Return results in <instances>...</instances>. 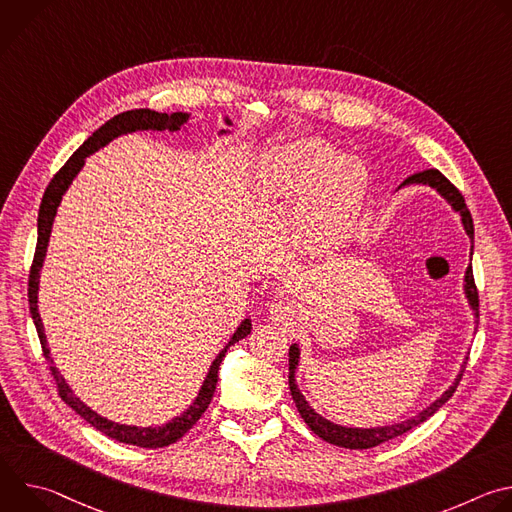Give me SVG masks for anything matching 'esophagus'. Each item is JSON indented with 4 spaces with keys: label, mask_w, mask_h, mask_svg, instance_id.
I'll use <instances>...</instances> for the list:
<instances>
[{
    "label": "esophagus",
    "mask_w": 512,
    "mask_h": 512,
    "mask_svg": "<svg viewBox=\"0 0 512 512\" xmlns=\"http://www.w3.org/2000/svg\"><path fill=\"white\" fill-rule=\"evenodd\" d=\"M294 316H296V306H294V302H289V300H277V302L271 304V318H273L275 322L287 324Z\"/></svg>",
    "instance_id": "obj_1"
}]
</instances>
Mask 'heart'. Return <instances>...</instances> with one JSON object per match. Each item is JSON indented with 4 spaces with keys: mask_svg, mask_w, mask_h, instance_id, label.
Instances as JSON below:
<instances>
[{
    "mask_svg": "<svg viewBox=\"0 0 512 512\" xmlns=\"http://www.w3.org/2000/svg\"><path fill=\"white\" fill-rule=\"evenodd\" d=\"M261 186L271 194L306 192V227L318 239L340 237L369 186L364 164L336 156L322 139H302L275 150L261 168Z\"/></svg>",
    "mask_w": 512,
    "mask_h": 512,
    "instance_id": "obj_1",
    "label": "heart"
}]
</instances>
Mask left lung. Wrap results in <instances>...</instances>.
<instances>
[{"label": "left lung", "instance_id": "1", "mask_svg": "<svg viewBox=\"0 0 512 512\" xmlns=\"http://www.w3.org/2000/svg\"><path fill=\"white\" fill-rule=\"evenodd\" d=\"M405 182H425L433 188L440 190L442 196H446L452 206L456 210L462 212V223H464V229L468 233V237L474 241V223H472V214L464 202V196L462 192L440 172L435 168H429V170H423V172H417L413 176H409ZM466 296L472 304V308L478 312V306H480V298H478V287H476V281H474V273H472V267H468L466 271ZM298 346H291L289 348V391H291V397H294V403L302 415V419L308 423V427L318 435L322 437L324 442L328 444H334V446H342V448H348V450H367V448H373V446H379L383 442H389L393 440V437L397 435H403L407 433L409 429H413L415 425L423 423L425 419H429L437 409H440L458 389L460 385V379L462 375L456 379V383L437 399L431 407H427L423 413L411 417L409 421H403V423H397V425H387V427H379V429H354V427H340V425H334L330 421H326L324 417H320L310 405L308 401L304 399V395L300 393L296 381H294V371L298 367Z\"/></svg>", "mask_w": 512, "mask_h": 512}]
</instances>
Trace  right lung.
<instances>
[{
	"label": "right lung",
	"instance_id": "obj_1",
	"mask_svg": "<svg viewBox=\"0 0 512 512\" xmlns=\"http://www.w3.org/2000/svg\"><path fill=\"white\" fill-rule=\"evenodd\" d=\"M188 119L186 113H172V115H166V113H158V111H152V109H131V111H125V113H119L115 115L113 119H109L105 125H101L83 145L81 148L72 154L66 164L52 176L50 184L46 186V192L42 196V202H40V212H38V241H36V251H34V259H32V267H30V275H28V304H30V314H32V320L36 324V332H38V338H40V344H42V354L44 358L48 360L50 364V375L54 377V383H56V391L60 395V399L75 409L87 423H91L93 427H97L101 433L109 435L111 440H117L121 444H131V446H139V448H164V446H170L174 442H178L180 437L192 429V425H196V421L204 415V411L208 409L210 401H212V395L216 391V381H218V367H221L223 362V356L227 354L229 346H233L235 342H239L241 338H245L249 332H251V322L245 320L239 330L233 334L231 342L225 346V350L216 356V360L212 362L210 367V373L202 385V391L198 395V399L192 403V407L182 413L180 417L172 419L170 423H166L164 427H131V425H119V423H113V421H107L103 419L101 415H97L95 411H91L81 399L75 397V393H72L68 389V385L64 383V379L58 375L56 367L52 364V358H50V352H48V346H46V336H44V330H42V322H40V316H38V306H36V294H38V277H40V267H42V261H44V255H46V245H48V237H50V229H52V221H54V214H56V206L64 194V190L68 188L70 180L75 178V174L83 168L85 164V158L93 152H97L99 148H103V145L107 141H111L113 137L121 135V133H127V131H143V129H170V131H176L180 129V125Z\"/></svg>",
	"mask_w": 512,
	"mask_h": 512
}]
</instances>
